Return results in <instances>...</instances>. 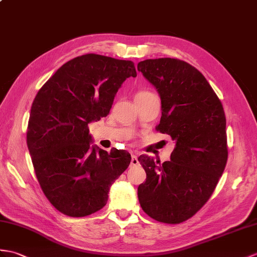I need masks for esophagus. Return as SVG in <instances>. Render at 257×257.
<instances>
[{
  "instance_id": "34e87169",
  "label": "esophagus",
  "mask_w": 257,
  "mask_h": 257,
  "mask_svg": "<svg viewBox=\"0 0 257 257\" xmlns=\"http://www.w3.org/2000/svg\"><path fill=\"white\" fill-rule=\"evenodd\" d=\"M139 164V161H138V158H137V156H135V154H131V165L133 166H136Z\"/></svg>"
}]
</instances>
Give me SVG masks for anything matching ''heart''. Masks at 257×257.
Instances as JSON below:
<instances>
[{
	"label": "heart",
	"instance_id": "obj_1",
	"mask_svg": "<svg viewBox=\"0 0 257 257\" xmlns=\"http://www.w3.org/2000/svg\"><path fill=\"white\" fill-rule=\"evenodd\" d=\"M151 95H154L152 92L147 91V89H141L138 93L136 94V98H141V97H147V96H151Z\"/></svg>",
	"mask_w": 257,
	"mask_h": 257
}]
</instances>
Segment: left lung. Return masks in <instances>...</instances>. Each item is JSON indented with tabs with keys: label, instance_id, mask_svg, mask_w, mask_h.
Returning a JSON list of instances; mask_svg holds the SVG:
<instances>
[{
	"label": "left lung",
	"instance_id": "1",
	"mask_svg": "<svg viewBox=\"0 0 257 257\" xmlns=\"http://www.w3.org/2000/svg\"><path fill=\"white\" fill-rule=\"evenodd\" d=\"M138 71L157 88L162 116L157 130L175 141L171 161H138L147 180L138 187L140 206L159 222L192 218L210 198L228 160L221 101L198 70L173 58L148 59Z\"/></svg>",
	"mask_w": 257,
	"mask_h": 257
}]
</instances>
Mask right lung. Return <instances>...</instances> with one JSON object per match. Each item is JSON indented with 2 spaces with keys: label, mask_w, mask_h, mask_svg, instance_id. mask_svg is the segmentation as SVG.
Segmentation results:
<instances>
[{
  "label": "right lung",
  "mask_w": 257,
  "mask_h": 257,
  "mask_svg": "<svg viewBox=\"0 0 257 257\" xmlns=\"http://www.w3.org/2000/svg\"><path fill=\"white\" fill-rule=\"evenodd\" d=\"M136 77L133 61L87 53L57 70L33 101L27 147L45 196L69 217L101 209L131 156L92 146L88 123L109 114L119 87Z\"/></svg>",
  "instance_id": "1"
}]
</instances>
